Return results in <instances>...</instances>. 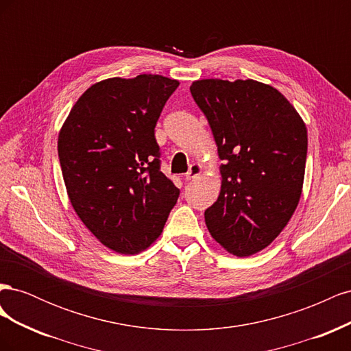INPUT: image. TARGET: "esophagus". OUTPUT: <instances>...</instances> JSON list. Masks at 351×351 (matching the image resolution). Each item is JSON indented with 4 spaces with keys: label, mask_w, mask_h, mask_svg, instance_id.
Masks as SVG:
<instances>
[{
    "label": "esophagus",
    "mask_w": 351,
    "mask_h": 351,
    "mask_svg": "<svg viewBox=\"0 0 351 351\" xmlns=\"http://www.w3.org/2000/svg\"><path fill=\"white\" fill-rule=\"evenodd\" d=\"M202 174V165L200 164H192L189 167V171L186 173V180H193Z\"/></svg>",
    "instance_id": "34e87169"
}]
</instances>
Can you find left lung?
Segmentation results:
<instances>
[{
    "mask_svg": "<svg viewBox=\"0 0 351 351\" xmlns=\"http://www.w3.org/2000/svg\"><path fill=\"white\" fill-rule=\"evenodd\" d=\"M190 92L224 161L219 196L205 210V224L227 252L250 256L280 236L299 205L306 124L281 92L252 79H202Z\"/></svg>",
    "mask_w": 351,
    "mask_h": 351,
    "instance_id": "left-lung-1",
    "label": "left lung"
}]
</instances>
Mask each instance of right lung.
Here are the masks:
<instances>
[{
	"label": "right lung",
	"mask_w": 351,
	"mask_h": 351,
	"mask_svg": "<svg viewBox=\"0 0 351 351\" xmlns=\"http://www.w3.org/2000/svg\"><path fill=\"white\" fill-rule=\"evenodd\" d=\"M178 80L92 84L62 124L58 158L73 209L104 246L136 254L161 236L180 190L159 169L155 125Z\"/></svg>",
	"instance_id": "add662e5"
}]
</instances>
